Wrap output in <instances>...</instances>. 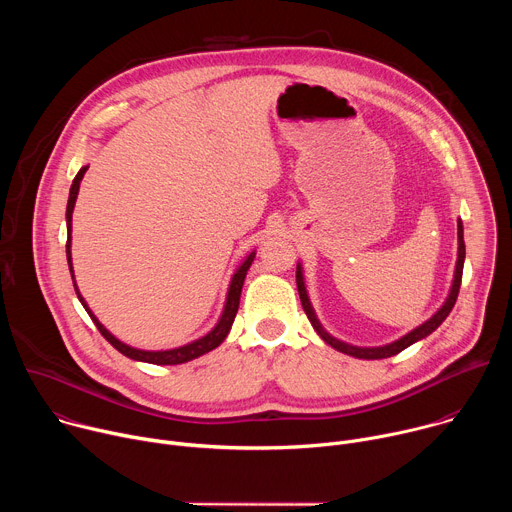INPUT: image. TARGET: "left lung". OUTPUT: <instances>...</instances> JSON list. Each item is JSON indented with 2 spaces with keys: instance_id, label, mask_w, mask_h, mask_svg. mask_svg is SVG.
I'll return each instance as SVG.
<instances>
[{
  "instance_id": "1",
  "label": "left lung",
  "mask_w": 512,
  "mask_h": 512,
  "mask_svg": "<svg viewBox=\"0 0 512 512\" xmlns=\"http://www.w3.org/2000/svg\"><path fill=\"white\" fill-rule=\"evenodd\" d=\"M458 245H460V247H458V263H456L454 285H452V291H450V296H448L446 304H444L440 310H437V312H435V314H433L425 324H421L419 328H415L413 332H409L407 336L399 338V340H397V342H393V344L379 346V348H358V346H350V344H344V342H340V340L332 338V336H330V334L320 326V322H318V318H316V314H314V310H312V306H310V300H308V294H306V287H304L302 267L298 265L296 281H298V291H300V300H302L304 312H306L308 320L312 322L314 330L322 336V340H324L326 344L334 346L336 350L344 352V354H350V356H354V358H367V360H375V358H389V356H393V354H399L401 350H405V348H407V346H411L413 342H417V340L425 338L427 334H431L437 326H440V324L448 318V314L452 312V308H454V304H456V300H458V294H460L462 271H464V257H466V245H464V229H462V221H458Z\"/></svg>"
}]
</instances>
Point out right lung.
I'll list each match as a JSON object with an SVG mask.
<instances>
[{
	"instance_id": "add662e5",
	"label": "right lung",
	"mask_w": 512,
	"mask_h": 512,
	"mask_svg": "<svg viewBox=\"0 0 512 512\" xmlns=\"http://www.w3.org/2000/svg\"><path fill=\"white\" fill-rule=\"evenodd\" d=\"M87 168H89V166L81 168V170H79V174L75 176V180H72L70 194H68V204H66V231H68V239H66V259H68V269H70V273H72V263H70V221H72V208H75L77 194H79V186H81V180H83V176H85ZM253 259H255V253H251V255L245 259V263L239 267V271L233 275V281H231V287H229V296H227L225 312H223L221 320H218V324L214 326V330H212V332H208L206 336H202V338H200V340H196V342H190V344L180 346V348H174V350H160V352L137 350V348H131V346H127V344L119 342L113 334H109V332L105 330V326H103V324L93 316V312L87 308L85 300L81 298L79 289H77L75 275H72V283H75L77 296H79L81 304L85 306V310L89 312V316H91V320L95 322V326L99 328V332H101V334L105 336V340H107L111 346H115L121 354L129 356V358H133V360L152 362V364H182V362H188V360H192V358H198V356H202V354L210 352L212 348H216L218 344H221V342L227 338V334H229V330H231V326H233V322H235L237 310H239V300H241L243 281H245L247 269L251 267Z\"/></svg>"
}]
</instances>
